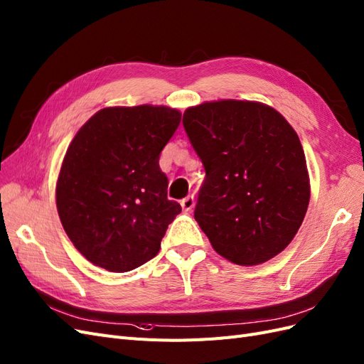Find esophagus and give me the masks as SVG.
Masks as SVG:
<instances>
[{"instance_id":"1","label":"esophagus","mask_w":364,"mask_h":364,"mask_svg":"<svg viewBox=\"0 0 364 364\" xmlns=\"http://www.w3.org/2000/svg\"><path fill=\"white\" fill-rule=\"evenodd\" d=\"M181 205H182L183 211H191V209L194 208V196H186L185 199L181 200Z\"/></svg>"}]
</instances>
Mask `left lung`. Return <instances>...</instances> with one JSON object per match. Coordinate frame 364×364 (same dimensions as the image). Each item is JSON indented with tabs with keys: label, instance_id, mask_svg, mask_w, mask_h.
I'll use <instances>...</instances> for the list:
<instances>
[{
	"label": "left lung",
	"instance_id": "1",
	"mask_svg": "<svg viewBox=\"0 0 364 364\" xmlns=\"http://www.w3.org/2000/svg\"><path fill=\"white\" fill-rule=\"evenodd\" d=\"M183 127L205 168L194 218L220 255L257 266L278 255L310 202L304 149L274 109L240 100L186 109Z\"/></svg>",
	"mask_w": 364,
	"mask_h": 364
}]
</instances>
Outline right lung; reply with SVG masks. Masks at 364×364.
<instances>
[{
	"mask_svg": "<svg viewBox=\"0 0 364 364\" xmlns=\"http://www.w3.org/2000/svg\"><path fill=\"white\" fill-rule=\"evenodd\" d=\"M182 114L165 106L106 107L77 132L63 158L56 203L82 255L109 272L151 259L182 208L168 200L162 149Z\"/></svg>",
	"mask_w": 364,
	"mask_h": 364,
	"instance_id": "add662e5",
	"label": "right lung"
}]
</instances>
